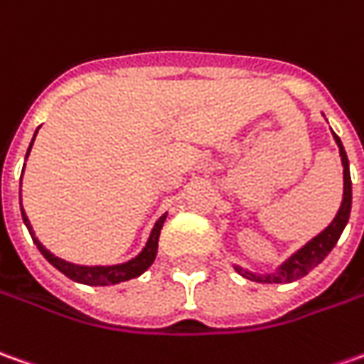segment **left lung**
I'll return each instance as SVG.
<instances>
[{"mask_svg":"<svg viewBox=\"0 0 364 364\" xmlns=\"http://www.w3.org/2000/svg\"><path fill=\"white\" fill-rule=\"evenodd\" d=\"M333 138H335L336 146H338L341 164H343V200H341V206L336 210L335 218L331 220V224L324 230H321L316 236H313L309 242H304L299 250H294L287 260H282L279 267L270 268L267 272H255V270H248V268L240 267V264H232L234 270L240 277H245L248 280H255V282H264V284H287V282L299 280L304 274H309L335 248L338 238H341V234L345 230V226H347L348 216H350L353 182H350L348 158L345 148H343V142H341V138L336 136L335 132H333Z\"/></svg>","mask_w":364,"mask_h":364,"instance_id":"1","label":"left lung"}]
</instances>
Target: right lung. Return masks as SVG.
<instances>
[{"instance_id": "1", "label": "right lung", "mask_w": 364, "mask_h": 364, "mask_svg": "<svg viewBox=\"0 0 364 364\" xmlns=\"http://www.w3.org/2000/svg\"><path fill=\"white\" fill-rule=\"evenodd\" d=\"M38 130H40V128H38ZM38 130H36L33 138H31L28 154H26V160H28L29 152H31V146H33V140H36V136H38ZM23 168H26V164H23ZM19 206H21V182H19ZM166 216H168V212L162 214V216L156 220L152 232H150L148 240H146V245H144L142 250L134 256V258L126 260V262H119V264H106V267H104V264H75V262H68V260H63L60 256H55L53 252H50L46 246L41 245L40 238L36 236L33 228H31V222H29L28 218V214H26L23 206H21V218H23V224L28 226L29 234H31V240H33V245L38 246V250L43 255V258L50 262L51 267L58 268L62 274H65L70 280L80 282V284H87V287H109V284H118V282L136 279V277L144 274L148 268L152 267L154 260H156V255H158V238H160V230H162V226H164Z\"/></svg>"}]
</instances>
